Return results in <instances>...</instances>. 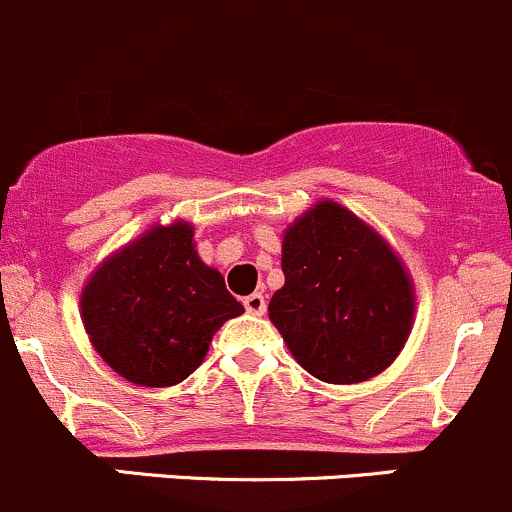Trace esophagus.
Returning <instances> with one entry per match:
<instances>
[{
	"mask_svg": "<svg viewBox=\"0 0 512 512\" xmlns=\"http://www.w3.org/2000/svg\"><path fill=\"white\" fill-rule=\"evenodd\" d=\"M244 306L246 311L254 313V316H263V313H266V298H263L261 293H251V296L244 298Z\"/></svg>",
	"mask_w": 512,
	"mask_h": 512,
	"instance_id": "esophagus-1",
	"label": "esophagus"
}]
</instances>
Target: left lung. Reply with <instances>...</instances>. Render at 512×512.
<instances>
[{"mask_svg": "<svg viewBox=\"0 0 512 512\" xmlns=\"http://www.w3.org/2000/svg\"><path fill=\"white\" fill-rule=\"evenodd\" d=\"M281 268L286 283L268 318L303 371L348 386L396 361L416 321V286L398 251L361 216L316 201L283 231Z\"/></svg>", "mask_w": 512, "mask_h": 512, "instance_id": "1", "label": "left lung"}]
</instances>
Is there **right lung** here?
Listing matches in <instances>:
<instances>
[{"mask_svg":"<svg viewBox=\"0 0 512 512\" xmlns=\"http://www.w3.org/2000/svg\"><path fill=\"white\" fill-rule=\"evenodd\" d=\"M82 323L111 371L146 388L176 386L204 363L211 338L244 306L196 251L184 219L154 224L91 271Z\"/></svg>","mask_w":512,"mask_h":512,"instance_id":"add662e5","label":"right lung"}]
</instances>
